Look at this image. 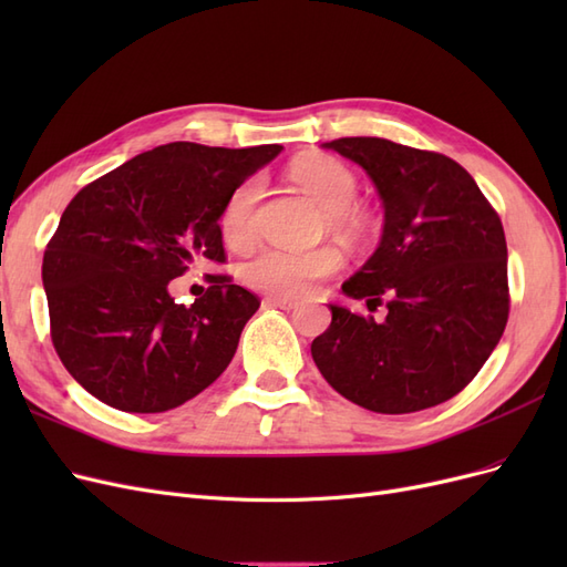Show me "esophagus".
Returning a JSON list of instances; mask_svg holds the SVG:
<instances>
[{
    "label": "esophagus",
    "mask_w": 567,
    "mask_h": 567,
    "mask_svg": "<svg viewBox=\"0 0 567 567\" xmlns=\"http://www.w3.org/2000/svg\"><path fill=\"white\" fill-rule=\"evenodd\" d=\"M265 305L281 307V310H293V307L298 305V300L296 298H286V296H267Z\"/></svg>",
    "instance_id": "34e87169"
}]
</instances>
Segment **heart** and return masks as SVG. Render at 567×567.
<instances>
[{
  "instance_id": "heart-1",
  "label": "heart",
  "mask_w": 567,
  "mask_h": 567,
  "mask_svg": "<svg viewBox=\"0 0 567 567\" xmlns=\"http://www.w3.org/2000/svg\"><path fill=\"white\" fill-rule=\"evenodd\" d=\"M290 177L323 210V231H333L348 244L362 246L375 229V217L354 203L359 179L354 169L333 156L312 153L290 165ZM265 196V179L252 175L238 184L219 210V234L231 250H248L257 238V208ZM346 267V255L336 246L307 252L267 248L241 267L244 281L262 293L296 298L336 277Z\"/></svg>"
}]
</instances>
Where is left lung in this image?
<instances>
[{"mask_svg": "<svg viewBox=\"0 0 567 567\" xmlns=\"http://www.w3.org/2000/svg\"><path fill=\"white\" fill-rule=\"evenodd\" d=\"M362 165L383 198L381 246L342 290L373 317L331 305L312 340L321 375L375 414H411L452 400L499 342L508 321L502 219L456 161L379 136L326 144Z\"/></svg>", "mask_w": 567, "mask_h": 567, "instance_id": "1", "label": "left lung"}]
</instances>
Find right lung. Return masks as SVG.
I'll return each mask as SVG.
<instances>
[{
  "label": "right lung",
  "instance_id": "obj_1",
  "mask_svg": "<svg viewBox=\"0 0 567 567\" xmlns=\"http://www.w3.org/2000/svg\"><path fill=\"white\" fill-rule=\"evenodd\" d=\"M281 151L173 142L80 188L44 250L49 333L68 373L104 404L161 414L215 383L260 298L208 274L192 305L169 281L225 265L219 210Z\"/></svg>",
  "mask_w": 567,
  "mask_h": 567
}]
</instances>
